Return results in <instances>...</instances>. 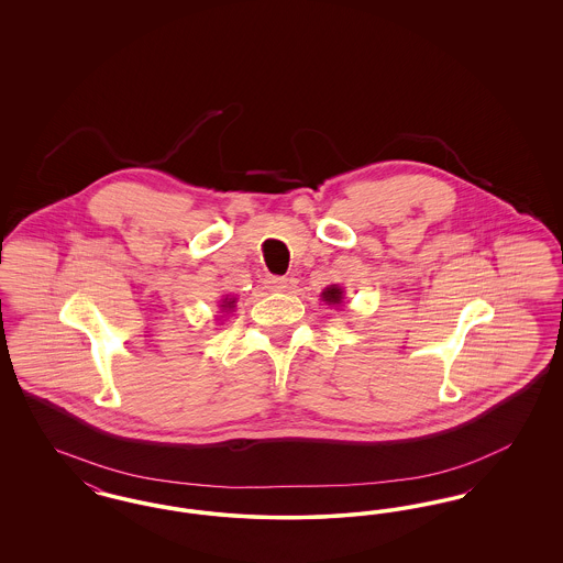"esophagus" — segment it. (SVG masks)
Wrapping results in <instances>:
<instances>
[{
	"mask_svg": "<svg viewBox=\"0 0 563 563\" xmlns=\"http://www.w3.org/2000/svg\"><path fill=\"white\" fill-rule=\"evenodd\" d=\"M266 287L269 291H287L289 289V278L285 276H268L266 278Z\"/></svg>",
	"mask_w": 563,
	"mask_h": 563,
	"instance_id": "34e87169",
	"label": "esophagus"
}]
</instances>
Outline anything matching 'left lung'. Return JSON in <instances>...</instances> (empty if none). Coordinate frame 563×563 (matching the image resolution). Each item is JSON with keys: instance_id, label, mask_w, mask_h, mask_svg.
Masks as SVG:
<instances>
[{"instance_id": "8db88e82", "label": "left lung", "mask_w": 563, "mask_h": 563, "mask_svg": "<svg viewBox=\"0 0 563 563\" xmlns=\"http://www.w3.org/2000/svg\"><path fill=\"white\" fill-rule=\"evenodd\" d=\"M321 297L322 301L329 303V306H340L344 301V289L338 287V285H331L322 291Z\"/></svg>"}]
</instances>
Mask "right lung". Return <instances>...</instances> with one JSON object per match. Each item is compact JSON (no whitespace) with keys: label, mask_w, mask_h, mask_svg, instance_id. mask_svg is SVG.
<instances>
[{"label":"right lung","mask_w":563,"mask_h":563,"mask_svg":"<svg viewBox=\"0 0 563 563\" xmlns=\"http://www.w3.org/2000/svg\"><path fill=\"white\" fill-rule=\"evenodd\" d=\"M234 303H236V299H234V297H232V299H230V297H225V299L221 301V310H232V308H234Z\"/></svg>","instance_id":"add662e5"}]
</instances>
